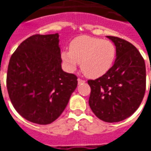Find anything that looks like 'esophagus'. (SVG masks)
<instances>
[{
	"label": "esophagus",
	"instance_id": "34e87169",
	"mask_svg": "<svg viewBox=\"0 0 151 151\" xmlns=\"http://www.w3.org/2000/svg\"><path fill=\"white\" fill-rule=\"evenodd\" d=\"M78 84H81V83L85 82V80H83V79H81V78H78Z\"/></svg>",
	"mask_w": 151,
	"mask_h": 151
}]
</instances>
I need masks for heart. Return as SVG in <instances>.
Wrapping results in <instances>:
<instances>
[{"label": "heart", "mask_w": 151, "mask_h": 151, "mask_svg": "<svg viewBox=\"0 0 151 151\" xmlns=\"http://www.w3.org/2000/svg\"><path fill=\"white\" fill-rule=\"evenodd\" d=\"M116 57V47L109 40L91 36H79L73 40L69 51L61 53L66 68L73 71L81 63L83 73L91 78L104 75L113 65Z\"/></svg>", "instance_id": "b5f03b06"}]
</instances>
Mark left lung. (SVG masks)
Instances as JSON below:
<instances>
[{
  "label": "left lung",
  "mask_w": 151,
  "mask_h": 151,
  "mask_svg": "<svg viewBox=\"0 0 151 151\" xmlns=\"http://www.w3.org/2000/svg\"><path fill=\"white\" fill-rule=\"evenodd\" d=\"M116 50L113 66L104 75L88 80L89 105L99 119L119 122L138 108L146 91V65L139 51L126 40L107 36Z\"/></svg>",
  "instance_id": "left-lung-1"
}]
</instances>
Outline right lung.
I'll return each mask as SVG.
<instances>
[{
    "label": "right lung",
    "mask_w": 151,
    "mask_h": 151,
    "mask_svg": "<svg viewBox=\"0 0 151 151\" xmlns=\"http://www.w3.org/2000/svg\"><path fill=\"white\" fill-rule=\"evenodd\" d=\"M59 35H34L10 57L6 86L15 110L26 120L48 124L61 115L78 78L61 69Z\"/></svg>",
    "instance_id": "1"
}]
</instances>
